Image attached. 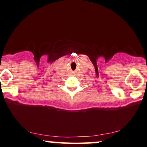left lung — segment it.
I'll list each match as a JSON object with an SVG mask.
<instances>
[{
	"label": "left lung",
	"mask_w": 147,
	"mask_h": 147,
	"mask_svg": "<svg viewBox=\"0 0 147 147\" xmlns=\"http://www.w3.org/2000/svg\"><path fill=\"white\" fill-rule=\"evenodd\" d=\"M146 82H147V78H146Z\"/></svg>",
	"instance_id": "left-lung-1"
}]
</instances>
